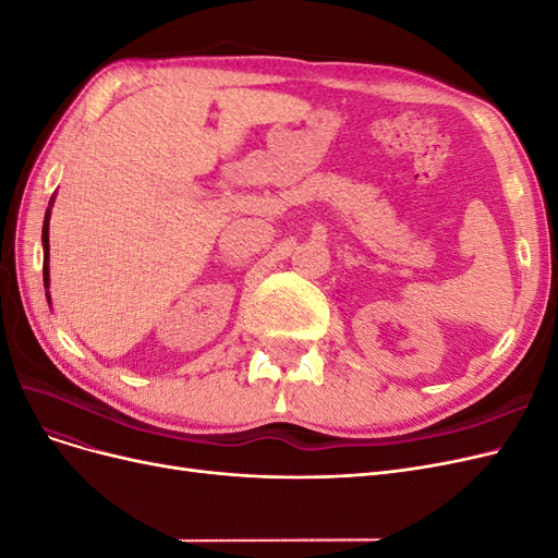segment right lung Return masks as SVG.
<instances>
[{
    "mask_svg": "<svg viewBox=\"0 0 558 558\" xmlns=\"http://www.w3.org/2000/svg\"><path fill=\"white\" fill-rule=\"evenodd\" d=\"M41 240H44V283L48 286V211H46L44 230H41Z\"/></svg>",
    "mask_w": 558,
    "mask_h": 558,
    "instance_id": "add662e5",
    "label": "right lung"
}]
</instances>
